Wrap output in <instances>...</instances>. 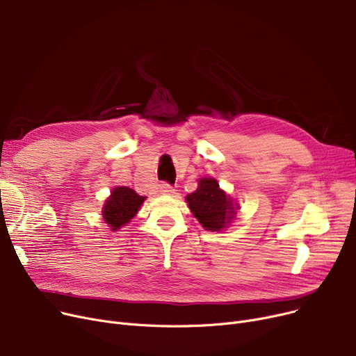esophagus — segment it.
Wrapping results in <instances>:
<instances>
[{
    "mask_svg": "<svg viewBox=\"0 0 356 356\" xmlns=\"http://www.w3.org/2000/svg\"><path fill=\"white\" fill-rule=\"evenodd\" d=\"M161 193H163V195H173V193H175V188H173L172 184L163 183V184H161Z\"/></svg>",
    "mask_w": 356,
    "mask_h": 356,
    "instance_id": "1",
    "label": "esophagus"
}]
</instances>
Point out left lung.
Listing matches in <instances>:
<instances>
[{
    "label": "left lung",
    "mask_w": 356,
    "mask_h": 356,
    "mask_svg": "<svg viewBox=\"0 0 356 356\" xmlns=\"http://www.w3.org/2000/svg\"><path fill=\"white\" fill-rule=\"evenodd\" d=\"M195 218L207 231H220L235 215L232 200L219 189L215 179L199 180V188L186 196Z\"/></svg>",
    "instance_id": "obj_1"
}]
</instances>
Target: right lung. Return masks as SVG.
Masks as SVG:
<instances>
[{
	"instance_id": "add662e5",
	"label": "right lung",
	"mask_w": 356,
	"mask_h": 356,
	"mask_svg": "<svg viewBox=\"0 0 356 356\" xmlns=\"http://www.w3.org/2000/svg\"><path fill=\"white\" fill-rule=\"evenodd\" d=\"M144 196H140L136 191L129 188H115L111 193V197L105 202L104 219L112 231L120 229L129 222L131 218L138 212Z\"/></svg>"
}]
</instances>
